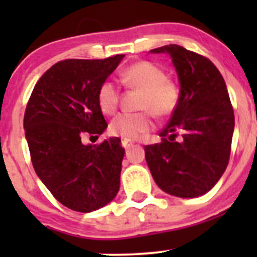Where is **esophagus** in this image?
<instances>
[{"label":"esophagus","instance_id":"34e87169","mask_svg":"<svg viewBox=\"0 0 257 257\" xmlns=\"http://www.w3.org/2000/svg\"><path fill=\"white\" fill-rule=\"evenodd\" d=\"M132 145H133V141H131V139H123V141H121V147L125 148V149H128Z\"/></svg>","mask_w":257,"mask_h":257}]
</instances>
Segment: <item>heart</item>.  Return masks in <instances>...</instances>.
Listing matches in <instances>:
<instances>
[{"label": "heart", "instance_id": "heart-1", "mask_svg": "<svg viewBox=\"0 0 257 257\" xmlns=\"http://www.w3.org/2000/svg\"><path fill=\"white\" fill-rule=\"evenodd\" d=\"M121 79L129 87L143 92L139 102V113H121L110 121L113 136L124 139H136L153 128V114L165 118L172 115L180 102V89L174 80L169 79L162 67L149 61H139L121 73ZM118 85L107 79L99 85L97 93L98 107L107 115L116 112L119 105Z\"/></svg>", "mask_w": 257, "mask_h": 257}]
</instances>
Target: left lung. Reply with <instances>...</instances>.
Wrapping results in <instances>:
<instances>
[{
    "label": "left lung",
    "instance_id": "obj_1",
    "mask_svg": "<svg viewBox=\"0 0 257 257\" xmlns=\"http://www.w3.org/2000/svg\"><path fill=\"white\" fill-rule=\"evenodd\" d=\"M150 52L170 54L180 102L160 133L162 142L144 147L145 159L162 190L196 198L208 193L229 164L234 108L221 73L209 58L178 45Z\"/></svg>",
    "mask_w": 257,
    "mask_h": 257
}]
</instances>
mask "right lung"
I'll list each match as a JSON object with an SVG mask.
<instances>
[{
    "label": "right lung",
    "instance_id": "obj_1",
    "mask_svg": "<svg viewBox=\"0 0 257 257\" xmlns=\"http://www.w3.org/2000/svg\"><path fill=\"white\" fill-rule=\"evenodd\" d=\"M123 57L57 62L36 83L26 107L23 128L36 174L74 211L103 208L119 190L120 139L84 145L82 137L98 139L108 126L98 107V88Z\"/></svg>",
    "mask_w": 257,
    "mask_h": 257
}]
</instances>
